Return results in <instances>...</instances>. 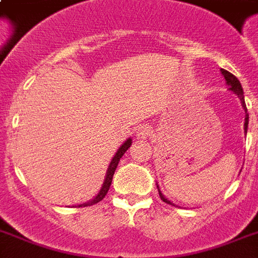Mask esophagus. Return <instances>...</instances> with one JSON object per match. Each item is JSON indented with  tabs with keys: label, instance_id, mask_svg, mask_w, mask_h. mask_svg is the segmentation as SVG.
<instances>
[{
	"label": "esophagus",
	"instance_id": "obj_1",
	"mask_svg": "<svg viewBox=\"0 0 258 258\" xmlns=\"http://www.w3.org/2000/svg\"><path fill=\"white\" fill-rule=\"evenodd\" d=\"M151 134H153V128H151V125L149 124L141 125V127H138L137 130L138 139H147V138H150Z\"/></svg>",
	"mask_w": 258,
	"mask_h": 258
}]
</instances>
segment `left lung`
<instances>
[{
	"instance_id": "8db88e82",
	"label": "left lung",
	"mask_w": 258,
	"mask_h": 258,
	"mask_svg": "<svg viewBox=\"0 0 258 258\" xmlns=\"http://www.w3.org/2000/svg\"><path fill=\"white\" fill-rule=\"evenodd\" d=\"M221 74H222V76H224V78H225V82H226V84H228L229 91H232L233 93H236L237 96H238V99H240L241 105H242V108H244V111H245L244 130H245V135H246V133H248V124H249V113H248V109H246V104H245L244 91H242L241 83L238 82V79H237L236 76H234V75L230 74V72H228V71L221 70ZM157 187H158V191H159V196H161V200L163 201V202H166V204H169V205H172V206H176L175 204H172L171 201L167 200V198H166V197L163 196V194H162L161 188H159L158 183H157Z\"/></svg>"
}]
</instances>
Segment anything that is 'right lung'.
<instances>
[{
  "instance_id": "obj_1",
  "label": "right lung",
  "mask_w": 258,
  "mask_h": 258,
  "mask_svg": "<svg viewBox=\"0 0 258 258\" xmlns=\"http://www.w3.org/2000/svg\"><path fill=\"white\" fill-rule=\"evenodd\" d=\"M131 143H133V139H131V138H128V139H125V141L123 142V145H121L120 147L117 149V151L112 157L111 162H109L108 169H107V172H105L104 182H103V184H101V187H100V190H99V192H97L96 196L93 197L92 200L87 201V202H84V204L78 205L79 208H82V206H92V205L97 204V202H100V201L104 198L105 194L108 192V188H109V186H111L112 176H113V174H115V170H116L117 165H119V161H120V158L123 157V154H124L125 151L128 150V147L131 146Z\"/></svg>"
}]
</instances>
